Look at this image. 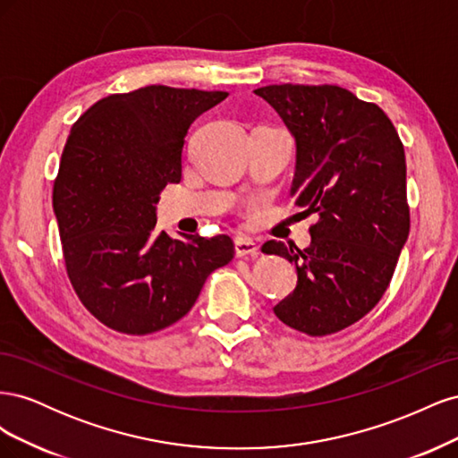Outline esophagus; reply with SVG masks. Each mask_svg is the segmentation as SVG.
<instances>
[{"mask_svg":"<svg viewBox=\"0 0 458 458\" xmlns=\"http://www.w3.org/2000/svg\"><path fill=\"white\" fill-rule=\"evenodd\" d=\"M234 254H237V258H258L259 246L250 239L239 237L234 241Z\"/></svg>","mask_w":458,"mask_h":458,"instance_id":"34e87169","label":"esophagus"}]
</instances>
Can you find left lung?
<instances>
[{
	"label": "left lung",
	"mask_w": 458,
	"mask_h": 458,
	"mask_svg": "<svg viewBox=\"0 0 458 458\" xmlns=\"http://www.w3.org/2000/svg\"><path fill=\"white\" fill-rule=\"evenodd\" d=\"M296 141L290 195L317 214L308 248L267 241L261 252L296 266L293 294L273 308L290 328L327 336L365 317L384 296L409 237L405 150L384 110L338 86L254 91Z\"/></svg>",
	"instance_id": "8db88e82"
}]
</instances>
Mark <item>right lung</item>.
Wrapping results in <instances>:
<instances>
[{
	"label": "right lung",
	"mask_w": 458,
	"mask_h": 458,
	"mask_svg": "<svg viewBox=\"0 0 458 458\" xmlns=\"http://www.w3.org/2000/svg\"><path fill=\"white\" fill-rule=\"evenodd\" d=\"M225 91L147 86L108 95L68 135L53 212L68 279L108 328L150 335L185 317L208 275L234 256L227 234L157 233V204L182 182L185 135Z\"/></svg>",
	"instance_id": "add662e5"
}]
</instances>
